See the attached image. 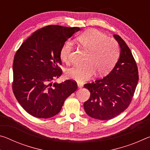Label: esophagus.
<instances>
[{
	"label": "esophagus",
	"mask_w": 150,
	"mask_h": 150,
	"mask_svg": "<svg viewBox=\"0 0 150 150\" xmlns=\"http://www.w3.org/2000/svg\"><path fill=\"white\" fill-rule=\"evenodd\" d=\"M77 86H78V88H82V87H83V85L81 84V83H78Z\"/></svg>",
	"instance_id": "1"
}]
</instances>
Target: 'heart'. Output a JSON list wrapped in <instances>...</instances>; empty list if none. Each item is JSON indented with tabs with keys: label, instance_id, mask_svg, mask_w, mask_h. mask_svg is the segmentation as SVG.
<instances>
[{
	"label": "heart",
	"instance_id": "1",
	"mask_svg": "<svg viewBox=\"0 0 150 150\" xmlns=\"http://www.w3.org/2000/svg\"><path fill=\"white\" fill-rule=\"evenodd\" d=\"M83 49L89 52L83 67H71L66 71L67 78L77 82H85L95 75H105L112 69L120 54V48L115 39L108 38L105 33L95 29L88 30L77 38ZM73 50L72 43L65 42L60 50V57L63 62H69Z\"/></svg>",
	"mask_w": 150,
	"mask_h": 150
}]
</instances>
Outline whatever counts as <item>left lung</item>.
I'll list each match as a JSON object with an SVG mask.
<instances>
[{
  "instance_id": "8db88e82",
  "label": "left lung",
  "mask_w": 150,
  "mask_h": 150,
  "mask_svg": "<svg viewBox=\"0 0 150 150\" xmlns=\"http://www.w3.org/2000/svg\"><path fill=\"white\" fill-rule=\"evenodd\" d=\"M120 47L119 59L106 77L87 83L91 96L84 103L87 115L100 120L116 117L128 107L139 79L138 67L131 50L118 35H114Z\"/></svg>"
}]
</instances>
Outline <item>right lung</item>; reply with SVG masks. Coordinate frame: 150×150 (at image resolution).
Instances as JSON below:
<instances>
[{
    "instance_id": "obj_1",
    "label": "right lung",
    "mask_w": 150,
    "mask_h": 150,
    "mask_svg": "<svg viewBox=\"0 0 150 150\" xmlns=\"http://www.w3.org/2000/svg\"><path fill=\"white\" fill-rule=\"evenodd\" d=\"M78 27L50 25L34 32L20 45L13 62L12 90L25 110L34 117L57 115L68 96L77 89L75 81L53 83L62 74L60 50Z\"/></svg>"
}]
</instances>
